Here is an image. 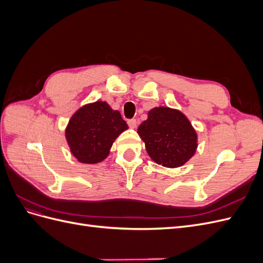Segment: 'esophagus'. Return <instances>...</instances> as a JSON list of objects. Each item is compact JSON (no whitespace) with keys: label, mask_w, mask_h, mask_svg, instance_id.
<instances>
[{"label":"esophagus","mask_w":263,"mask_h":263,"mask_svg":"<svg viewBox=\"0 0 263 263\" xmlns=\"http://www.w3.org/2000/svg\"><path fill=\"white\" fill-rule=\"evenodd\" d=\"M128 126L130 127V128H133V129H135V128H136V127H137V121H136V119H129V121H128Z\"/></svg>","instance_id":"1"}]
</instances>
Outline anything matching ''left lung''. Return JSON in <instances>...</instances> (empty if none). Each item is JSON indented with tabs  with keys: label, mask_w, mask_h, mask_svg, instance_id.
Returning a JSON list of instances; mask_svg holds the SVG:
<instances>
[{
	"label": "left lung",
	"mask_w": 263,
	"mask_h": 263,
	"mask_svg": "<svg viewBox=\"0 0 263 263\" xmlns=\"http://www.w3.org/2000/svg\"><path fill=\"white\" fill-rule=\"evenodd\" d=\"M153 160L165 168H179L195 154L197 135L187 117L178 109H150L137 130Z\"/></svg>",
	"instance_id": "left-lung-1"
}]
</instances>
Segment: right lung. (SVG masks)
Here are the masks:
<instances>
[{
  "instance_id": "1",
  "label": "right lung",
  "mask_w": 263,
  "mask_h": 263,
  "mask_svg": "<svg viewBox=\"0 0 263 263\" xmlns=\"http://www.w3.org/2000/svg\"><path fill=\"white\" fill-rule=\"evenodd\" d=\"M127 128L118 110L98 101L80 107L70 118L66 139L78 161L94 164L104 160L115 139Z\"/></svg>"
}]
</instances>
